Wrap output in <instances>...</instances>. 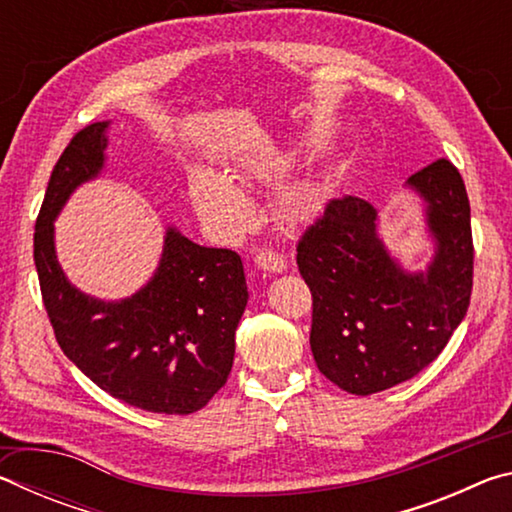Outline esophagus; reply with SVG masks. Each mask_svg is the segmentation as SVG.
<instances>
[{"label": "esophagus", "instance_id": "1", "mask_svg": "<svg viewBox=\"0 0 512 512\" xmlns=\"http://www.w3.org/2000/svg\"><path fill=\"white\" fill-rule=\"evenodd\" d=\"M255 266L264 273H282L284 268H287V262H284V257L277 255L275 250L264 248L255 255Z\"/></svg>", "mask_w": 512, "mask_h": 512}]
</instances>
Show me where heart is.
<instances>
[{"label": "heart", "mask_w": 512, "mask_h": 512, "mask_svg": "<svg viewBox=\"0 0 512 512\" xmlns=\"http://www.w3.org/2000/svg\"><path fill=\"white\" fill-rule=\"evenodd\" d=\"M257 173L266 176L268 169H257ZM189 189H192V201L198 216L212 228L221 232H241L246 230L253 221V207L248 198L230 183L228 178L221 176L207 167H196L189 176ZM309 205L307 189L296 187L284 194V212L291 219L305 214Z\"/></svg>", "instance_id": "obj_1"}]
</instances>
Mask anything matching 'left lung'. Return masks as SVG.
<instances>
[{"label": "left lung", "mask_w": 512, "mask_h": 512, "mask_svg": "<svg viewBox=\"0 0 512 512\" xmlns=\"http://www.w3.org/2000/svg\"><path fill=\"white\" fill-rule=\"evenodd\" d=\"M422 198L436 253L409 273L377 232V210L332 198L298 241V271L314 298L311 352L323 375L370 395L418 375L461 325L472 296L470 201L452 162L440 158L406 180Z\"/></svg>", "instance_id": "left-lung-1"}]
</instances>
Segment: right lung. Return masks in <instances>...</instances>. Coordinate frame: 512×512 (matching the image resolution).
<instances>
[{"label":"right lung","mask_w":512,"mask_h":512,"mask_svg":"<svg viewBox=\"0 0 512 512\" xmlns=\"http://www.w3.org/2000/svg\"><path fill=\"white\" fill-rule=\"evenodd\" d=\"M108 126L76 133L51 171L33 235L42 302L60 350L101 391L151 413H194L232 370L248 302L244 264L235 250L198 246L169 228L158 271L131 298L106 302L67 280L54 221L74 189L101 173Z\"/></svg>","instance_id":"right-lung-1"}]
</instances>
